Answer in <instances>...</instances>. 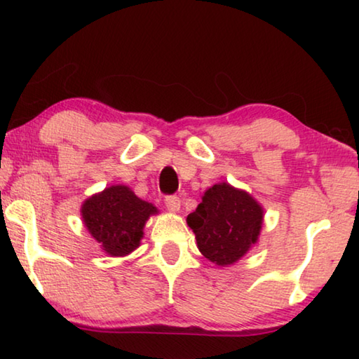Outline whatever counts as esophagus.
Wrapping results in <instances>:
<instances>
[{"instance_id":"1","label":"esophagus","mask_w":359,"mask_h":359,"mask_svg":"<svg viewBox=\"0 0 359 359\" xmlns=\"http://www.w3.org/2000/svg\"><path fill=\"white\" fill-rule=\"evenodd\" d=\"M166 208L171 212H177L180 209V198L177 196H166L165 198Z\"/></svg>"}]
</instances>
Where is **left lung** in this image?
<instances>
[{
  "label": "left lung",
  "mask_w": 359,
  "mask_h": 359,
  "mask_svg": "<svg viewBox=\"0 0 359 359\" xmlns=\"http://www.w3.org/2000/svg\"><path fill=\"white\" fill-rule=\"evenodd\" d=\"M263 217L264 210L252 194L222 182L205 190L187 223L199 252L217 266H229L257 244Z\"/></svg>",
  "instance_id": "obj_1"
}]
</instances>
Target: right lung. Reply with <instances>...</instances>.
Segmentation results:
<instances>
[{
  "label": "right lung",
  "mask_w": 359,
  "mask_h": 359,
  "mask_svg": "<svg viewBox=\"0 0 359 359\" xmlns=\"http://www.w3.org/2000/svg\"><path fill=\"white\" fill-rule=\"evenodd\" d=\"M81 214L102 250L111 257H126L141 244L145 222L158 209L137 198L130 187L112 185L83 201Z\"/></svg>",
  "instance_id": "1"
}]
</instances>
